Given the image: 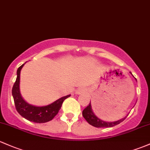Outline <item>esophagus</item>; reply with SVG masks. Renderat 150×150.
<instances>
[{"instance_id": "obj_1", "label": "esophagus", "mask_w": 150, "mask_h": 150, "mask_svg": "<svg viewBox=\"0 0 150 150\" xmlns=\"http://www.w3.org/2000/svg\"><path fill=\"white\" fill-rule=\"evenodd\" d=\"M85 92V88L83 87H79L75 91L76 94H82Z\"/></svg>"}]
</instances>
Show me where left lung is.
Instances as JSON below:
<instances>
[{"instance_id": "8db88e82", "label": "left lung", "mask_w": 150, "mask_h": 150, "mask_svg": "<svg viewBox=\"0 0 150 150\" xmlns=\"http://www.w3.org/2000/svg\"><path fill=\"white\" fill-rule=\"evenodd\" d=\"M130 74H131L132 76H134L131 72H130ZM82 114H83V118L86 120V122H87L89 125H92V126H94L95 127H112L114 126H116V125H119L121 122H123V121L126 119L127 115H128V114H127V117H124V118L121 119L120 120L115 121V122H105V121H103L95 115V114L94 113V112H93L92 110V107H91V101H90L89 104H88L87 107L83 110Z\"/></svg>"}]
</instances>
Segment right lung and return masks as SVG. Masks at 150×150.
<instances>
[{
	"mask_svg": "<svg viewBox=\"0 0 150 150\" xmlns=\"http://www.w3.org/2000/svg\"><path fill=\"white\" fill-rule=\"evenodd\" d=\"M26 63V62H25ZM25 64L17 70V78L12 88V95L17 112L23 118L36 123H45L52 120L62 107V103L71 94L62 96L51 104L46 106H35L27 102L22 97L20 91L21 71Z\"/></svg>",
	"mask_w": 150,
	"mask_h": 150,
	"instance_id": "add662e5",
	"label": "right lung"
}]
</instances>
